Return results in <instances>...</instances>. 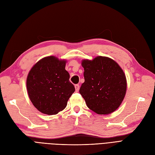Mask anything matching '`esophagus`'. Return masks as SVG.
<instances>
[{
	"label": "esophagus",
	"instance_id": "34e87169",
	"mask_svg": "<svg viewBox=\"0 0 155 155\" xmlns=\"http://www.w3.org/2000/svg\"><path fill=\"white\" fill-rule=\"evenodd\" d=\"M75 89H76V91L78 92L79 89V85L78 84H76V85H75Z\"/></svg>",
	"mask_w": 155,
	"mask_h": 155
}]
</instances>
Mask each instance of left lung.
Returning a JSON list of instances; mask_svg holds the SVG:
<instances>
[{"label": "left lung", "instance_id": "1", "mask_svg": "<svg viewBox=\"0 0 155 155\" xmlns=\"http://www.w3.org/2000/svg\"><path fill=\"white\" fill-rule=\"evenodd\" d=\"M81 64L85 82L79 93L87 107L98 114L115 111L126 93L127 81L122 69L114 60L103 56L83 60Z\"/></svg>", "mask_w": 155, "mask_h": 155}]
</instances>
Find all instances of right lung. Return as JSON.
<instances>
[{"instance_id": "obj_1", "label": "right lung", "mask_w": 155, "mask_h": 155, "mask_svg": "<svg viewBox=\"0 0 155 155\" xmlns=\"http://www.w3.org/2000/svg\"><path fill=\"white\" fill-rule=\"evenodd\" d=\"M65 64L64 60H59L54 56L46 57L39 61L28 75L29 97L42 113L53 115L63 110L75 91Z\"/></svg>"}]
</instances>
